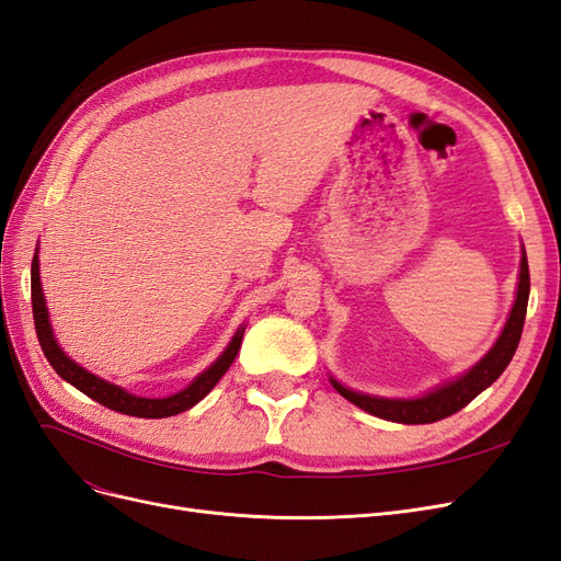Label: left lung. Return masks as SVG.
Masks as SVG:
<instances>
[{
  "label": "left lung",
  "mask_w": 561,
  "mask_h": 561,
  "mask_svg": "<svg viewBox=\"0 0 561 561\" xmlns=\"http://www.w3.org/2000/svg\"><path fill=\"white\" fill-rule=\"evenodd\" d=\"M529 264H526V252L522 254V264H519V283H517V297L513 304L511 318H507L505 328L501 336L496 339V344L491 346V351L484 355V358L470 367L463 377H458L456 381H449L445 386H439L431 390L428 396L414 398V400H393V398H377V396H365V393H355V390L346 388L339 383L336 379L330 377L332 386L342 393L348 402H353L360 410L375 414L386 421H396V423H433L439 419H447L456 414L458 410L478 398L484 388L494 383L503 369L511 365L513 355L517 351L522 328H524V316H526V304H529Z\"/></svg>",
  "instance_id": "8db88e82"
}]
</instances>
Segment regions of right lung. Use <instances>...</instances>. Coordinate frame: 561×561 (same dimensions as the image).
Returning <instances> with one entry per match:
<instances>
[{
  "label": "right lung",
  "instance_id": "right-lung-1",
  "mask_svg": "<svg viewBox=\"0 0 561 561\" xmlns=\"http://www.w3.org/2000/svg\"><path fill=\"white\" fill-rule=\"evenodd\" d=\"M30 280H32V316H35V328H37V336H39V346L46 355V360L50 363L60 379H65L67 383H72L75 388H79L83 396H89L91 400L110 407L114 412H122L128 416H140V419H165V416H175L180 412L192 410L196 402H201L206 398L210 390L215 388V383L225 377V371L231 367L236 353L241 348L243 342V332L245 325H241L236 330L233 339L229 342V346L225 348V353L201 375L186 386L184 390L175 396L168 398H138L128 393L122 386H114L105 379H100L95 375H91L89 369H83L81 365H77L75 360H70L65 355V351L58 346L54 330H50V320H48V309H46V299L42 293V280H39V257L35 254L32 257V271H30Z\"/></svg>",
  "mask_w": 561,
  "mask_h": 561
}]
</instances>
